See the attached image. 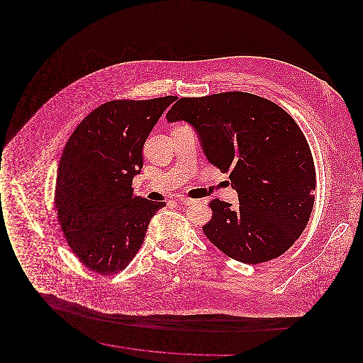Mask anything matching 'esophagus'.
<instances>
[{
  "label": "esophagus",
  "instance_id": "obj_1",
  "mask_svg": "<svg viewBox=\"0 0 363 363\" xmlns=\"http://www.w3.org/2000/svg\"><path fill=\"white\" fill-rule=\"evenodd\" d=\"M179 203H182L184 206H191V204L194 203V200H191V199H185V197H182V199H179Z\"/></svg>",
  "mask_w": 363,
  "mask_h": 363
}]
</instances>
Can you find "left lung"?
<instances>
[{
	"label": "left lung",
	"mask_w": 363,
	"mask_h": 363,
	"mask_svg": "<svg viewBox=\"0 0 363 363\" xmlns=\"http://www.w3.org/2000/svg\"><path fill=\"white\" fill-rule=\"evenodd\" d=\"M167 121L188 122L208 160L230 172L238 206L215 199L204 234L225 256L245 264L277 259L309 222L315 170L309 144L277 104L231 91L181 98Z\"/></svg>",
	"instance_id": "8db88e82"
}]
</instances>
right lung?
<instances>
[{
	"instance_id": "obj_1",
	"label": "right lung",
	"mask_w": 363,
	"mask_h": 363,
	"mask_svg": "<svg viewBox=\"0 0 363 363\" xmlns=\"http://www.w3.org/2000/svg\"><path fill=\"white\" fill-rule=\"evenodd\" d=\"M175 96L111 101L72 133L58 166L55 209L72 252L88 269L113 275L138 255L163 201L135 197L143 147Z\"/></svg>"
}]
</instances>
